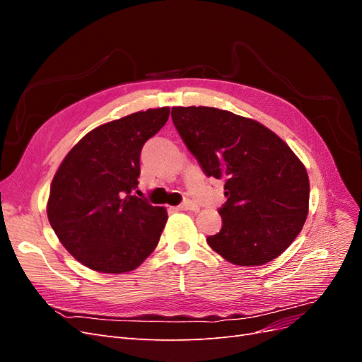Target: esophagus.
<instances>
[{
	"instance_id": "1",
	"label": "esophagus",
	"mask_w": 362,
	"mask_h": 362,
	"mask_svg": "<svg viewBox=\"0 0 362 362\" xmlns=\"http://www.w3.org/2000/svg\"><path fill=\"white\" fill-rule=\"evenodd\" d=\"M178 208H180V210H184V211H198V210H199V206L196 205L194 202H192V201L182 202Z\"/></svg>"
}]
</instances>
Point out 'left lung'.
I'll list each match as a JSON object with an SVG mask.
<instances>
[{
    "mask_svg": "<svg viewBox=\"0 0 362 362\" xmlns=\"http://www.w3.org/2000/svg\"><path fill=\"white\" fill-rule=\"evenodd\" d=\"M172 120L206 177L225 181L222 228L206 243L237 266H261L279 257L308 216L303 163L254 119L192 105L172 107Z\"/></svg>",
    "mask_w": 362,
    "mask_h": 362,
    "instance_id": "left-lung-1",
    "label": "left lung"
}]
</instances>
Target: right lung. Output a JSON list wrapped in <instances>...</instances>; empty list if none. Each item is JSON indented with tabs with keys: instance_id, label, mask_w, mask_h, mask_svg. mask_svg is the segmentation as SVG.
<instances>
[{
	"instance_id": "add662e5",
	"label": "right lung",
	"mask_w": 362,
	"mask_h": 362,
	"mask_svg": "<svg viewBox=\"0 0 362 362\" xmlns=\"http://www.w3.org/2000/svg\"><path fill=\"white\" fill-rule=\"evenodd\" d=\"M169 113V107L149 108L96 127L54 175L48 221L64 249L86 267L127 273L157 247L166 208L131 193L139 184L140 151Z\"/></svg>"
}]
</instances>
